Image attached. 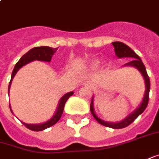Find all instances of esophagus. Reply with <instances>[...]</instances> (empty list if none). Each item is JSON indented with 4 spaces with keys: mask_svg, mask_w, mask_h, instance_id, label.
I'll use <instances>...</instances> for the list:
<instances>
[{
    "mask_svg": "<svg viewBox=\"0 0 159 159\" xmlns=\"http://www.w3.org/2000/svg\"><path fill=\"white\" fill-rule=\"evenodd\" d=\"M86 85H88V86H90V87H93V84H92L91 83H88V84H86Z\"/></svg>",
    "mask_w": 159,
    "mask_h": 159,
    "instance_id": "1",
    "label": "esophagus"
}]
</instances>
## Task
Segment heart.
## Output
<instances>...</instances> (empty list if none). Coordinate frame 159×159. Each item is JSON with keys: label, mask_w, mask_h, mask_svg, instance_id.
<instances>
[{"label": "heart", "mask_w": 159, "mask_h": 159, "mask_svg": "<svg viewBox=\"0 0 159 159\" xmlns=\"http://www.w3.org/2000/svg\"><path fill=\"white\" fill-rule=\"evenodd\" d=\"M90 65H91V67L95 68V67H97L98 65V61H93L92 62L90 63Z\"/></svg>", "instance_id": "b5f03b06"}]
</instances>
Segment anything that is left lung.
<instances>
[{"mask_svg": "<svg viewBox=\"0 0 159 159\" xmlns=\"http://www.w3.org/2000/svg\"><path fill=\"white\" fill-rule=\"evenodd\" d=\"M112 45L114 47V51L115 53L119 58H123V57H130L134 58L131 61L126 63L124 66H133L134 68L139 70L141 72V74L143 75V78L145 80V87H146V90H145V94L144 98L143 99V102L135 111L132 112L131 114H129L128 117L126 118L125 120H123L122 121L120 122H118V123H112V122H107V121H104L102 120L101 119L97 116L94 112V109H93V98L91 100L90 103V112L91 114L93 115V117L95 118L97 120V121L98 123H100L103 126H106L108 128H112V129H123L128 127L129 125L132 123L136 118L139 116L141 113H143V111L146 109V107L148 106V102H149V95H150V89H151V84H150V78H149V75L147 74V71L145 69L144 64L143 63L141 58L135 53V52L130 48L128 47L127 45H125L122 42H112Z\"/></svg>", "mask_w": 159, "mask_h": 159, "instance_id": "left-lung-1", "label": "left lung"}]
</instances>
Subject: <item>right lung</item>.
Segmentation results:
<instances>
[{
	"mask_svg": "<svg viewBox=\"0 0 159 159\" xmlns=\"http://www.w3.org/2000/svg\"><path fill=\"white\" fill-rule=\"evenodd\" d=\"M57 48H52V47H37L30 49L29 52H27L25 54H24L19 61H17V63L16 64L14 69H13V72H12V75H11V80L9 82V84H8V91H9V87H10V84H11V81L14 78L15 75L16 74V72L18 71V69L20 68H22L24 65L29 63L31 61H35V60H38V61H47L49 62L52 59L53 53L57 51ZM74 94L73 91H70L69 93L65 94L64 96L61 98L60 100V103H59V106H58L57 111L55 112V114L53 115V117L49 120L48 121L45 122L43 124H39V125H31V124H26L24 123L25 127L27 129H30L32 131H41V130H44V129H47V128H50L52 127V125H54L55 123H57L58 120H60V118L61 117L62 115L63 110H64V106H65V103L67 102V100L69 99L70 97L72 96ZM10 108V107H9ZM11 111V109H10ZM12 112V111H11Z\"/></svg>",
	"mask_w": 159,
	"mask_h": 159,
	"instance_id": "obj_1",
	"label": "right lung"
}]
</instances>
